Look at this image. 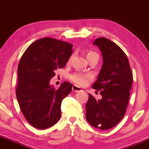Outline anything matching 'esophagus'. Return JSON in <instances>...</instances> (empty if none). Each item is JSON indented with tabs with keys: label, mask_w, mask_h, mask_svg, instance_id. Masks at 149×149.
Listing matches in <instances>:
<instances>
[{
	"label": "esophagus",
	"mask_w": 149,
	"mask_h": 149,
	"mask_svg": "<svg viewBox=\"0 0 149 149\" xmlns=\"http://www.w3.org/2000/svg\"><path fill=\"white\" fill-rule=\"evenodd\" d=\"M72 90L73 92H80V91H82V89L79 88V87H78L77 85H73L72 87Z\"/></svg>",
	"instance_id": "34e87169"
}]
</instances>
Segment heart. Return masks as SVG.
I'll list each match as a JSON object with an SVG mask.
<instances>
[{
  "label": "heart",
  "mask_w": 149,
  "mask_h": 149,
  "mask_svg": "<svg viewBox=\"0 0 149 149\" xmlns=\"http://www.w3.org/2000/svg\"><path fill=\"white\" fill-rule=\"evenodd\" d=\"M95 56H97L99 57L98 54L97 52H94L92 50H90L87 54V57L89 59L90 58L92 57H95ZM71 57H70L69 59V62L71 61ZM70 79L72 82H73L76 84L80 85V86H85L90 83V81L92 80V77L90 74H85V73H76L74 74L71 75L70 76Z\"/></svg>",
  "instance_id": "1"
}]
</instances>
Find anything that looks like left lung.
Returning a JSON list of instances; mask_svg holds the SVG:
<instances>
[{
  "instance_id": "obj_1",
  "label": "left lung",
  "mask_w": 149,
  "mask_h": 149,
  "mask_svg": "<svg viewBox=\"0 0 149 149\" xmlns=\"http://www.w3.org/2000/svg\"><path fill=\"white\" fill-rule=\"evenodd\" d=\"M93 44L100 49L104 63L92 88L102 98L97 100L89 94L86 119L94 127L106 130L116 125L125 114L133 76L125 53L115 42L98 38Z\"/></svg>"
}]
</instances>
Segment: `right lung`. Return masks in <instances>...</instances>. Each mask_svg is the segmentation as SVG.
Here are the masks:
<instances>
[{
  "instance_id": "1",
  "label": "right lung",
  "mask_w": 149,
  "mask_h": 149,
  "mask_svg": "<svg viewBox=\"0 0 149 149\" xmlns=\"http://www.w3.org/2000/svg\"><path fill=\"white\" fill-rule=\"evenodd\" d=\"M73 45L53 38L31 44L18 65L16 96L26 120L38 129H47L61 117L62 100L72 90L68 82L58 89L49 85L54 71L62 69L72 54Z\"/></svg>"
}]
</instances>
